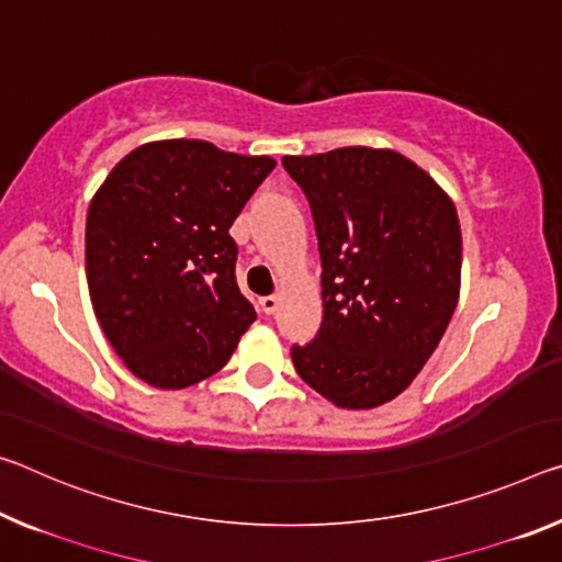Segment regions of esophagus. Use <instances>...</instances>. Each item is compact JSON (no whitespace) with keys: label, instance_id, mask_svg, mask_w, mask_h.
<instances>
[{"label":"esophagus","instance_id":"1","mask_svg":"<svg viewBox=\"0 0 562 562\" xmlns=\"http://www.w3.org/2000/svg\"><path fill=\"white\" fill-rule=\"evenodd\" d=\"M278 307H280V300L274 297V295L260 297V310H262L265 315H274V313H278Z\"/></svg>","mask_w":562,"mask_h":562}]
</instances>
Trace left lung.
<instances>
[{
    "instance_id": "obj_1",
    "label": "left lung",
    "mask_w": 562,
    "mask_h": 562,
    "mask_svg": "<svg viewBox=\"0 0 562 562\" xmlns=\"http://www.w3.org/2000/svg\"><path fill=\"white\" fill-rule=\"evenodd\" d=\"M282 165L313 210L323 262V325L292 345V362L337 407H378L415 380L456 313V204L393 149L340 147Z\"/></svg>"
}]
</instances>
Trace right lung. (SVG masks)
Here are the masks:
<instances>
[{"mask_svg": "<svg viewBox=\"0 0 562 562\" xmlns=\"http://www.w3.org/2000/svg\"><path fill=\"white\" fill-rule=\"evenodd\" d=\"M272 157L204 139L142 145L89 202L85 260L94 315L124 364L153 387L215 375L255 323L235 278L229 227Z\"/></svg>", "mask_w": 562, "mask_h": 562, "instance_id": "obj_1", "label": "right lung"}]
</instances>
